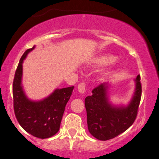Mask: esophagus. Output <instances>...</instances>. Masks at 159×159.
Returning <instances> with one entry per match:
<instances>
[{
    "instance_id": "1",
    "label": "esophagus",
    "mask_w": 159,
    "mask_h": 159,
    "mask_svg": "<svg viewBox=\"0 0 159 159\" xmlns=\"http://www.w3.org/2000/svg\"><path fill=\"white\" fill-rule=\"evenodd\" d=\"M85 88H86V84L84 82H81L78 84V91H79L80 93L83 94L84 93V91H85Z\"/></svg>"
}]
</instances>
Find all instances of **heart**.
<instances>
[{"label":"heart","mask_w":159,"mask_h":159,"mask_svg":"<svg viewBox=\"0 0 159 159\" xmlns=\"http://www.w3.org/2000/svg\"><path fill=\"white\" fill-rule=\"evenodd\" d=\"M113 58L114 57L112 56L105 54V55H102L94 59V63L97 64V65H105V64L109 63L110 61H111Z\"/></svg>","instance_id":"1"}]
</instances>
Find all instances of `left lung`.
Returning <instances> with one entry per match:
<instances>
[{"mask_svg": "<svg viewBox=\"0 0 159 159\" xmlns=\"http://www.w3.org/2000/svg\"><path fill=\"white\" fill-rule=\"evenodd\" d=\"M140 75L136 78L134 95L129 106L115 108L108 103L107 83H102L92 90V94L84 99L89 132L97 139L107 141L126 131L134 123L142 98Z\"/></svg>", "mask_w": 159, "mask_h": 159, "instance_id": "obj_1", "label": "left lung"}]
</instances>
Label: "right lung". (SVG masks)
<instances>
[{
	"mask_svg": "<svg viewBox=\"0 0 159 159\" xmlns=\"http://www.w3.org/2000/svg\"><path fill=\"white\" fill-rule=\"evenodd\" d=\"M34 48V46L27 50L20 59L13 81V103L14 114L20 125L31 135L44 139L52 137L59 131L74 86L56 89L41 102H31L27 98L21 87L22 62Z\"/></svg>",
	"mask_w": 159,
	"mask_h": 159,
	"instance_id": "add662e5",
	"label": "right lung"
}]
</instances>
